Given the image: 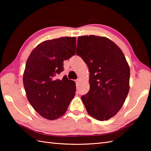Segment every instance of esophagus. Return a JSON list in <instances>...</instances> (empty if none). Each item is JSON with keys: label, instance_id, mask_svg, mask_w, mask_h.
I'll return each mask as SVG.
<instances>
[{"label": "esophagus", "instance_id": "obj_1", "mask_svg": "<svg viewBox=\"0 0 151 151\" xmlns=\"http://www.w3.org/2000/svg\"><path fill=\"white\" fill-rule=\"evenodd\" d=\"M79 81H80V78H79L76 80V82H78Z\"/></svg>", "mask_w": 151, "mask_h": 151}]
</instances>
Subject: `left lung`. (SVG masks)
Returning a JSON list of instances; mask_svg holds the SVG:
<instances>
[{"label":"left lung","instance_id":"left-lung-1","mask_svg":"<svg viewBox=\"0 0 151 151\" xmlns=\"http://www.w3.org/2000/svg\"><path fill=\"white\" fill-rule=\"evenodd\" d=\"M76 54L90 73V89L81 97L83 103L91 116L106 121L120 110L129 93V64L120 48L105 37L79 36Z\"/></svg>","mask_w":151,"mask_h":151}]
</instances>
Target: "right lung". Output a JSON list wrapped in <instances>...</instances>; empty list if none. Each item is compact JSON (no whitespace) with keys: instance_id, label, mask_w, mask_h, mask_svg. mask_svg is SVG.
Listing matches in <instances>:
<instances>
[{"instance_id":"add662e5","label":"right lung","mask_w":151,"mask_h":151,"mask_svg":"<svg viewBox=\"0 0 151 151\" xmlns=\"http://www.w3.org/2000/svg\"><path fill=\"white\" fill-rule=\"evenodd\" d=\"M75 37L47 40L32 51L23 74L28 101L44 118L54 120L67 111L75 95L74 81L56 76L63 70V61L75 55Z\"/></svg>"}]
</instances>
